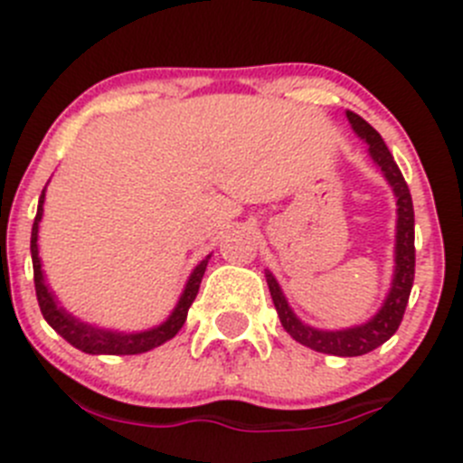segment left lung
<instances>
[{
  "instance_id": "1",
  "label": "left lung",
  "mask_w": 463,
  "mask_h": 463,
  "mask_svg": "<svg viewBox=\"0 0 463 463\" xmlns=\"http://www.w3.org/2000/svg\"><path fill=\"white\" fill-rule=\"evenodd\" d=\"M347 120H350L352 129L359 138L368 143V152H371L373 161L380 165L384 173L386 182L391 184L398 200V232H395V272H393V286H391L389 295H386L382 309L373 316L368 323L356 325L350 329H338V332H325V329H314L309 325L302 323L298 316L290 311L288 302H286L284 293H281L279 284L270 272H266L268 288H270L272 302L279 314L281 325L286 332L302 345L311 347L316 352H325V354L336 356H361L368 354L371 350L380 347L382 343L389 341L395 332H398L400 323H402L404 309H407L409 293L413 286V272H416V248H413V204L411 193H409L407 182H404L402 173H400L398 163L393 161V154L389 152L382 136L368 125L366 120L356 113L347 111Z\"/></svg>"
}]
</instances>
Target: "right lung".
I'll return each mask as SVG.
<instances>
[{"label":"right lung","mask_w":463,"mask_h":463,"mask_svg":"<svg viewBox=\"0 0 463 463\" xmlns=\"http://www.w3.org/2000/svg\"><path fill=\"white\" fill-rule=\"evenodd\" d=\"M43 202H45V191H43L41 200H38V213L36 220H33V227H31V261H33V284H36L38 307H41L43 316H45V320L52 325L54 332H59L70 345L86 352V354H140V352H147L152 350V347L163 345V343L170 341V338L184 327L188 309H191L197 290H200L202 277H204L209 259H204V261L191 272L186 288H184L177 307H175V311L170 314V318L165 320V323H161L158 327L147 329V332L136 334L97 329L92 327V325L81 323V320L74 318L72 314H68L63 307L56 305L54 295L47 288L45 277H43L41 270V257H38V222H41L43 218Z\"/></svg>","instance_id":"add662e5"}]
</instances>
